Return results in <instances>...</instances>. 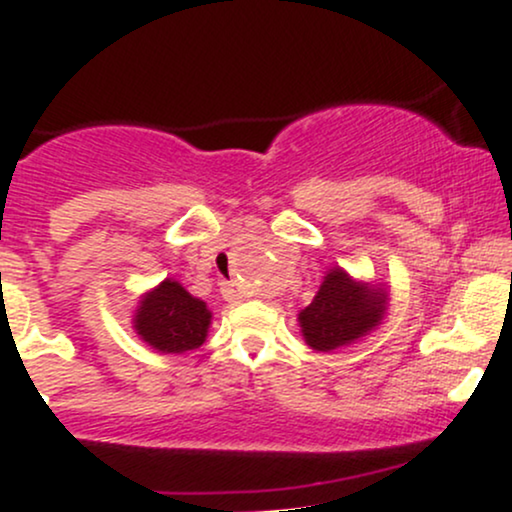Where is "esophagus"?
<instances>
[{
  "mask_svg": "<svg viewBox=\"0 0 512 512\" xmlns=\"http://www.w3.org/2000/svg\"><path fill=\"white\" fill-rule=\"evenodd\" d=\"M222 297H225L227 302H242V294H239L237 287L230 285V282H225V285H222Z\"/></svg>",
  "mask_w": 512,
  "mask_h": 512,
  "instance_id": "obj_1",
  "label": "esophagus"
}]
</instances>
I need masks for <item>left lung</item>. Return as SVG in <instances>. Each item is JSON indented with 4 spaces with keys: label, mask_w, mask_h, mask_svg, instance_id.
<instances>
[{
    "label": "left lung",
    "mask_w": 512,
    "mask_h": 512,
    "mask_svg": "<svg viewBox=\"0 0 512 512\" xmlns=\"http://www.w3.org/2000/svg\"><path fill=\"white\" fill-rule=\"evenodd\" d=\"M383 311L386 294L364 282H354L345 270L335 268L323 278L314 302L299 314V323L306 345L328 352L369 333L378 326Z\"/></svg>",
    "instance_id": "obj_1"
}]
</instances>
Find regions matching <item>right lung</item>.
I'll return each mask as SVG.
<instances>
[{"label": "right lung", "mask_w": 512, "mask_h": 512, "mask_svg": "<svg viewBox=\"0 0 512 512\" xmlns=\"http://www.w3.org/2000/svg\"><path fill=\"white\" fill-rule=\"evenodd\" d=\"M136 330L158 352L182 354L203 345L210 326L206 302L191 297L179 282L165 280L143 297Z\"/></svg>", "instance_id": "add662e5"}]
</instances>
